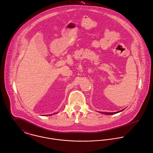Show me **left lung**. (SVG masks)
<instances>
[{"label":"left lung","instance_id":"left-lung-1","mask_svg":"<svg viewBox=\"0 0 153 153\" xmlns=\"http://www.w3.org/2000/svg\"><path fill=\"white\" fill-rule=\"evenodd\" d=\"M124 109H125V108H124ZM124 109H122V110H120V111H116V112H104V113H102H102L105 114H107V115H108V114L111 115V114H116V113H119V112H120V111H123Z\"/></svg>","mask_w":153,"mask_h":153}]
</instances>
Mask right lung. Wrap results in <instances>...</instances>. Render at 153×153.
Masks as SVG:
<instances>
[{"label":"right lung","instance_id":"right-lung-1","mask_svg":"<svg viewBox=\"0 0 153 153\" xmlns=\"http://www.w3.org/2000/svg\"><path fill=\"white\" fill-rule=\"evenodd\" d=\"M54 114H55V113H54ZM50 115H51V114H50ZM50 115L49 114V115H48V116H50ZM46 116H47V115H46Z\"/></svg>","mask_w":153,"mask_h":153}]
</instances>
